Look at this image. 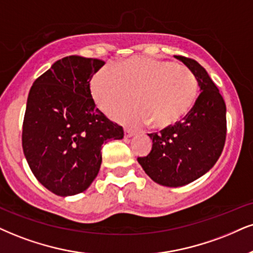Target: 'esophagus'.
<instances>
[{
    "label": "esophagus",
    "mask_w": 253,
    "mask_h": 253,
    "mask_svg": "<svg viewBox=\"0 0 253 253\" xmlns=\"http://www.w3.org/2000/svg\"><path fill=\"white\" fill-rule=\"evenodd\" d=\"M135 136V131H132V130L130 129H124V137L126 138H130V137Z\"/></svg>",
    "instance_id": "34e87169"
}]
</instances>
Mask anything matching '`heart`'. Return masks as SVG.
I'll return each mask as SVG.
<instances>
[{
	"instance_id": "b5f03b06",
	"label": "heart",
	"mask_w": 253,
	"mask_h": 253,
	"mask_svg": "<svg viewBox=\"0 0 253 253\" xmlns=\"http://www.w3.org/2000/svg\"><path fill=\"white\" fill-rule=\"evenodd\" d=\"M90 92L103 111L122 123L155 129L174 126L191 111L198 96V81L189 68L171 61L135 56L99 69L90 81Z\"/></svg>"
}]
</instances>
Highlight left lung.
I'll use <instances>...</instances> for the list:
<instances>
[{
	"label": "left lung",
	"mask_w": 253,
	"mask_h": 253,
	"mask_svg": "<svg viewBox=\"0 0 253 253\" xmlns=\"http://www.w3.org/2000/svg\"><path fill=\"white\" fill-rule=\"evenodd\" d=\"M192 71L201 93L191 111L174 126L148 133L152 149L137 161L154 182L177 188L208 172L222 155L226 138V105L216 84L198 62L174 56Z\"/></svg>",
	"instance_id": "left-lung-1"
}]
</instances>
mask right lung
Instances as JSON below:
<instances>
[{"label": "right lung", "instance_id": "add662e5", "mask_svg": "<svg viewBox=\"0 0 253 253\" xmlns=\"http://www.w3.org/2000/svg\"><path fill=\"white\" fill-rule=\"evenodd\" d=\"M104 65L97 58L67 56L31 86L22 146L34 176L57 196L83 192L97 176L102 145L122 139L123 127L96 108L90 81Z\"/></svg>", "mask_w": 253, "mask_h": 253}]
</instances>
